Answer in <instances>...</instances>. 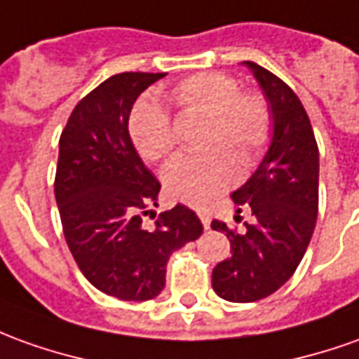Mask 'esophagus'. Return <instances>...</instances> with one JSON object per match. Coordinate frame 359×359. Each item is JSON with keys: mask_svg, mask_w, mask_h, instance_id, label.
I'll return each mask as SVG.
<instances>
[{"mask_svg": "<svg viewBox=\"0 0 359 359\" xmlns=\"http://www.w3.org/2000/svg\"><path fill=\"white\" fill-rule=\"evenodd\" d=\"M197 215H199V219H201V222H203L205 229H209V224H211V212L207 211V209H199Z\"/></svg>", "mask_w": 359, "mask_h": 359, "instance_id": "obj_1", "label": "esophagus"}]
</instances>
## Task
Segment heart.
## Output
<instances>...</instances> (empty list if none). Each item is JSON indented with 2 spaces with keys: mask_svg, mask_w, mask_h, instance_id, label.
<instances>
[{
  "mask_svg": "<svg viewBox=\"0 0 359 359\" xmlns=\"http://www.w3.org/2000/svg\"><path fill=\"white\" fill-rule=\"evenodd\" d=\"M180 109L201 111L209 117L201 154L177 156L165 165L164 187L177 201L205 205L229 189L238 177V162L252 165L271 140L273 117L259 93L242 91L241 83L222 72H199L170 91ZM128 133L138 154L148 162H162L174 152L175 135L170 115L154 100L138 101Z\"/></svg>",
  "mask_w": 359,
  "mask_h": 359,
  "instance_id": "1",
  "label": "heart"
}]
</instances>
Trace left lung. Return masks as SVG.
<instances>
[{
    "label": "left lung",
    "mask_w": 359,
    "mask_h": 359,
    "mask_svg": "<svg viewBox=\"0 0 359 359\" xmlns=\"http://www.w3.org/2000/svg\"><path fill=\"white\" fill-rule=\"evenodd\" d=\"M258 80L273 117L264 160L232 201L250 209L254 224L231 231L212 221V231L231 241V258L212 269V289L232 303H252L276 293L301 264L318 212V147L295 91L256 62H244ZM238 219V215H236Z\"/></svg>",
    "instance_id": "1"
}]
</instances>
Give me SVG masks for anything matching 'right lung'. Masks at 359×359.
<instances>
[{
  "instance_id": "1",
  "label": "right lung",
  "mask_w": 359,
  "mask_h": 359,
  "mask_svg": "<svg viewBox=\"0 0 359 359\" xmlns=\"http://www.w3.org/2000/svg\"><path fill=\"white\" fill-rule=\"evenodd\" d=\"M164 76H111L74 107L60 135L54 195L66 244L91 285L123 301L160 295L170 256L203 232L185 205L160 212L154 229L142 222L158 207L160 182L130 140L128 117Z\"/></svg>"
}]
</instances>
